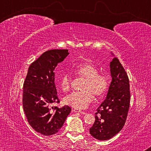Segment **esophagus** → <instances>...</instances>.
Wrapping results in <instances>:
<instances>
[{
  "mask_svg": "<svg viewBox=\"0 0 151 151\" xmlns=\"http://www.w3.org/2000/svg\"><path fill=\"white\" fill-rule=\"evenodd\" d=\"M73 111L75 112H80V113H82V114H85V112H84V111H82L81 110H80V109H74V110H73Z\"/></svg>",
  "mask_w": 151,
  "mask_h": 151,
  "instance_id": "1",
  "label": "esophagus"
}]
</instances>
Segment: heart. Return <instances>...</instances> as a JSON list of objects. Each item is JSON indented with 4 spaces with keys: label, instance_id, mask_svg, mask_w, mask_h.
Returning a JSON list of instances; mask_svg holds the SVG:
<instances>
[{
    "label": "heart",
    "instance_id": "1",
    "mask_svg": "<svg viewBox=\"0 0 151 151\" xmlns=\"http://www.w3.org/2000/svg\"><path fill=\"white\" fill-rule=\"evenodd\" d=\"M72 71L75 75L85 79L82 92H75L64 99V103L76 109H85L93 101L94 96L100 97L106 93L109 86L108 79L93 63H85L74 66ZM60 87L63 92L69 91L72 86L70 76L65 74L60 79Z\"/></svg>",
    "mask_w": 151,
    "mask_h": 151
}]
</instances>
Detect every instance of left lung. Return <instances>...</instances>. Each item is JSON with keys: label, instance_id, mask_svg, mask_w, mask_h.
Masks as SVG:
<instances>
[{"label": "left lung", "instance_id": "obj_1", "mask_svg": "<svg viewBox=\"0 0 151 151\" xmlns=\"http://www.w3.org/2000/svg\"><path fill=\"white\" fill-rule=\"evenodd\" d=\"M112 81L106 99L95 112V121L90 128L94 139L106 140L121 131L126 122L130 106L129 77L116 57L110 63Z\"/></svg>", "mask_w": 151, "mask_h": 151}]
</instances>
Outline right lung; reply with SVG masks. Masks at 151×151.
I'll return each instance as SVG.
<instances>
[{
	"label": "right lung",
	"mask_w": 151,
	"mask_h": 151,
	"mask_svg": "<svg viewBox=\"0 0 151 151\" xmlns=\"http://www.w3.org/2000/svg\"><path fill=\"white\" fill-rule=\"evenodd\" d=\"M69 54L67 49L47 50L30 65L23 85L22 106L27 121L33 129L50 136L59 131L71 108H50L58 103L55 84V68Z\"/></svg>",
	"instance_id": "add662e5"
}]
</instances>
